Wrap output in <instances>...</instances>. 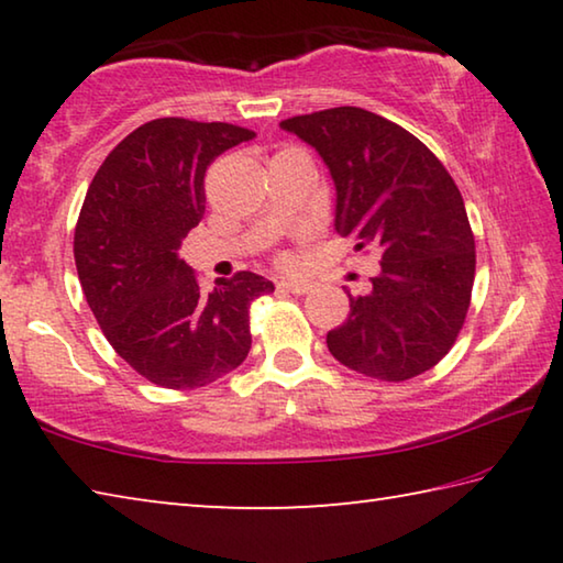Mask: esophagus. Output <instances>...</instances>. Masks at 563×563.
Wrapping results in <instances>:
<instances>
[{"mask_svg": "<svg viewBox=\"0 0 563 563\" xmlns=\"http://www.w3.org/2000/svg\"><path fill=\"white\" fill-rule=\"evenodd\" d=\"M280 288L292 292V295H305L312 288V285L308 280H280Z\"/></svg>", "mask_w": 563, "mask_h": 563, "instance_id": "esophagus-1", "label": "esophagus"}]
</instances>
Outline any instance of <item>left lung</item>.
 <instances>
[{
    "mask_svg": "<svg viewBox=\"0 0 563 563\" xmlns=\"http://www.w3.org/2000/svg\"><path fill=\"white\" fill-rule=\"evenodd\" d=\"M318 151L335 184V231L383 253L373 290L350 298L328 350L367 377L402 383L434 367L464 325L474 235L460 188L430 148L357 107L280 121Z\"/></svg>",
    "mask_w": 563,
    "mask_h": 563,
    "instance_id": "8db88e82",
    "label": "left lung"
}]
</instances>
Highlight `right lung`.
Wrapping results in <instances>:
<instances>
[{"label":"right lung","instance_id":"right-lung-1","mask_svg":"<svg viewBox=\"0 0 563 563\" xmlns=\"http://www.w3.org/2000/svg\"><path fill=\"white\" fill-rule=\"evenodd\" d=\"M253 131L156 119L129 133L93 176L74 231V261L111 347L154 385L194 389L251 350V302L275 285L238 273L203 292L180 245L206 213V168Z\"/></svg>","mask_w":563,"mask_h":563}]
</instances>
